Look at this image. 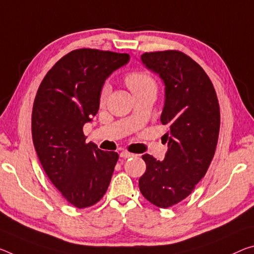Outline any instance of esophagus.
Returning a JSON list of instances; mask_svg holds the SVG:
<instances>
[{"label": "esophagus", "instance_id": "34e87169", "mask_svg": "<svg viewBox=\"0 0 254 254\" xmlns=\"http://www.w3.org/2000/svg\"><path fill=\"white\" fill-rule=\"evenodd\" d=\"M133 156H134L133 154H131V152H128V151H122L120 154V157H121V158H123V159L131 158V157H133Z\"/></svg>", "mask_w": 254, "mask_h": 254}]
</instances>
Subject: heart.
<instances>
[{
    "instance_id": "1",
    "label": "heart",
    "mask_w": 254,
    "mask_h": 254,
    "mask_svg": "<svg viewBox=\"0 0 254 254\" xmlns=\"http://www.w3.org/2000/svg\"><path fill=\"white\" fill-rule=\"evenodd\" d=\"M126 83L133 92V95H142V94H155L157 92V82L152 76L143 71H133L127 73L126 76ZM110 94V84L105 83L100 90V103L104 104L106 102L107 96Z\"/></svg>"
}]
</instances>
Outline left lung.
I'll list each match as a JSON object with an SVG mask.
<instances>
[{"instance_id":"left-lung-1","label":"left lung","mask_w":254,"mask_h":254,"mask_svg":"<svg viewBox=\"0 0 254 254\" xmlns=\"http://www.w3.org/2000/svg\"><path fill=\"white\" fill-rule=\"evenodd\" d=\"M142 63L159 74L165 84L163 135L168 144L164 160L143 155L146 172L139 189L159 208L179 203L194 190L214 158L220 127V111L214 84L198 63L180 51L149 52Z\"/></svg>"}]
</instances>
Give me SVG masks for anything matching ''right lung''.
Returning a JSON list of instances; mask_svg holds the SVG:
<instances>
[{
    "label": "right lung",
    "instance_id": "1",
    "mask_svg": "<svg viewBox=\"0 0 254 254\" xmlns=\"http://www.w3.org/2000/svg\"><path fill=\"white\" fill-rule=\"evenodd\" d=\"M126 53L80 48L47 72L36 94L31 133L39 162L63 198L76 208L94 206L110 185L119 155L86 143L83 126L99 110L100 90Z\"/></svg>",
    "mask_w": 254,
    "mask_h": 254
}]
</instances>
